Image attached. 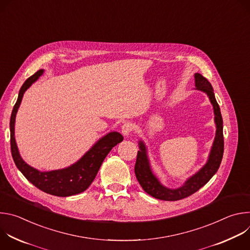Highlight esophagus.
<instances>
[{"label": "esophagus", "mask_w": 250, "mask_h": 250, "mask_svg": "<svg viewBox=\"0 0 250 250\" xmlns=\"http://www.w3.org/2000/svg\"><path fill=\"white\" fill-rule=\"evenodd\" d=\"M133 125L131 123H125L122 126V132L125 136H128L132 131H133Z\"/></svg>", "instance_id": "esophagus-1"}]
</instances>
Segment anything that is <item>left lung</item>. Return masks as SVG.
Instances as JSON below:
<instances>
[{"label":"left lung","instance_id":"8db88e82","mask_svg":"<svg viewBox=\"0 0 250 250\" xmlns=\"http://www.w3.org/2000/svg\"><path fill=\"white\" fill-rule=\"evenodd\" d=\"M195 82L198 90H201L208 94L212 104L213 112H215L216 116L215 122L217 125V133L207 164L197 174H195L189 180H187V182L182 187L178 189H168L166 187H163L157 180V178L152 174L147 160L146 146L141 141L139 142L140 150L137 152L134 165V173L136 179L142 189L147 194L162 201H179L196 193L199 189L206 185L209 181L210 178L216 174L223 159L225 142L221 109L215 98V94H213L210 83L199 73L195 74Z\"/></svg>","mask_w":250,"mask_h":250}]
</instances>
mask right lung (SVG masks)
I'll return each instance as SVG.
<instances>
[{
	"label": "right lung",
	"mask_w": 250,
	"mask_h": 250,
	"mask_svg": "<svg viewBox=\"0 0 250 250\" xmlns=\"http://www.w3.org/2000/svg\"><path fill=\"white\" fill-rule=\"evenodd\" d=\"M43 73V70L35 72L27 78L21 86L18 101L14 105L11 116V151L13 159L26 179L40 190L57 197H68L84 192L94 181L95 177L105 156L109 154L114 146H116L124 136L117 132H111L101 138L97 144L74 165L65 169L50 172H41L27 165L20 156L16 140H15V118L21 102L23 93L27 88L39 79Z\"/></svg>",
	"instance_id": "obj_1"
}]
</instances>
